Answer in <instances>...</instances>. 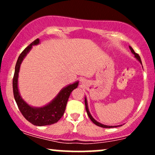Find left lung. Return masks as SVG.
I'll list each match as a JSON object with an SVG mask.
<instances>
[{
  "label": "left lung",
  "mask_w": 155,
  "mask_h": 155,
  "mask_svg": "<svg viewBox=\"0 0 155 155\" xmlns=\"http://www.w3.org/2000/svg\"><path fill=\"white\" fill-rule=\"evenodd\" d=\"M130 47V50H131V52H132L133 54L135 55V58H136V59L138 60V61H139L140 63L142 64V63H141V60H140V58L139 55H138V54H137V53L135 52V51L133 50V49L132 47ZM84 103H85V108H86V111H87V113L88 117H90V120H91V121H92V122H93L94 124H96V125L99 126V127H104V128H111V127H117V126H108V125H105V124H103L100 123V122H97V121H96V120H95V119H94L93 117H92V115L90 114V111H89L88 106H87V98H86V97H85V99H84Z\"/></svg>",
  "instance_id": "obj_1"
}]
</instances>
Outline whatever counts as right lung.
<instances>
[{
  "label": "right lung",
  "mask_w": 155,
  "mask_h": 155,
  "mask_svg": "<svg viewBox=\"0 0 155 155\" xmlns=\"http://www.w3.org/2000/svg\"><path fill=\"white\" fill-rule=\"evenodd\" d=\"M38 44H39V39L37 38L34 41L32 42L28 47H27L19 54L15 65V71L12 84H13V92L16 103L23 117L28 122L34 125L44 126L56 123L63 116L69 96L73 90L77 87L79 81H76L72 84L67 86L66 87L63 88L54 100L44 107H31L26 102H25L19 95L18 85H17L19 68L24 58L31 49L32 46L36 45Z\"/></svg>",
  "instance_id": "1"
}]
</instances>
